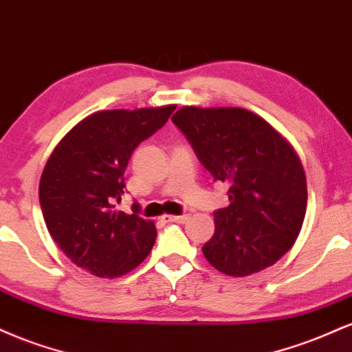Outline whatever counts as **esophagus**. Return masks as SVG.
<instances>
[{
	"label": "esophagus",
	"instance_id": "34e87169",
	"mask_svg": "<svg viewBox=\"0 0 352 352\" xmlns=\"http://www.w3.org/2000/svg\"><path fill=\"white\" fill-rule=\"evenodd\" d=\"M188 217L190 215L185 213V215H165L164 218L167 221H170V223H185V221L188 220Z\"/></svg>",
	"mask_w": 352,
	"mask_h": 352
}]
</instances>
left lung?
Returning a JSON list of instances; mask_svg holds the SVG:
<instances>
[{
    "label": "left lung",
    "mask_w": 352,
    "mask_h": 352,
    "mask_svg": "<svg viewBox=\"0 0 352 352\" xmlns=\"http://www.w3.org/2000/svg\"><path fill=\"white\" fill-rule=\"evenodd\" d=\"M172 122L213 180L228 185L230 205L213 212L215 233L201 246L208 263L230 276L276 263L300 235L308 201L305 170L292 145L240 107L187 106Z\"/></svg>",
    "instance_id": "8db88e82"
}]
</instances>
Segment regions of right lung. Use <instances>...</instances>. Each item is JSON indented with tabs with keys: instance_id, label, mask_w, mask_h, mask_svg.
Returning a JSON list of instances; mask_svg holds the SVG:
<instances>
[{
	"instance_id": "right-lung-1",
	"label": "right lung",
	"mask_w": 352,
	"mask_h": 352,
	"mask_svg": "<svg viewBox=\"0 0 352 352\" xmlns=\"http://www.w3.org/2000/svg\"><path fill=\"white\" fill-rule=\"evenodd\" d=\"M175 106L100 111L72 127L51 153L39 182L50 235L64 254L100 278L132 272L151 253L157 230L139 215L114 212L124 172L142 140L164 127Z\"/></svg>"
}]
</instances>
